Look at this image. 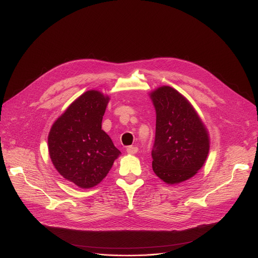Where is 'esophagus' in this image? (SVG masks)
<instances>
[{
    "mask_svg": "<svg viewBox=\"0 0 258 258\" xmlns=\"http://www.w3.org/2000/svg\"><path fill=\"white\" fill-rule=\"evenodd\" d=\"M126 151H127V153H128V154L133 155V154H136V153L138 152V148H137V147H132V146H131V147H128Z\"/></svg>",
    "mask_w": 258,
    "mask_h": 258,
    "instance_id": "1",
    "label": "esophagus"
}]
</instances>
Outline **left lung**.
<instances>
[{
    "label": "left lung",
    "mask_w": 258,
    "mask_h": 258,
    "mask_svg": "<svg viewBox=\"0 0 258 258\" xmlns=\"http://www.w3.org/2000/svg\"><path fill=\"white\" fill-rule=\"evenodd\" d=\"M150 96L157 116L154 172L168 184L187 180L207 159L208 131L189 101L172 87L162 86Z\"/></svg>",
    "instance_id": "obj_1"
}]
</instances>
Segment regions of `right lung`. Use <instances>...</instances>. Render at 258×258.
<instances>
[{
    "mask_svg": "<svg viewBox=\"0 0 258 258\" xmlns=\"http://www.w3.org/2000/svg\"><path fill=\"white\" fill-rule=\"evenodd\" d=\"M109 97L83 93L57 119L48 136L51 161L58 173L81 188L98 184L121 152L101 129Z\"/></svg>",
    "mask_w": 258,
    "mask_h": 258,
    "instance_id": "1",
    "label": "right lung"
}]
</instances>
